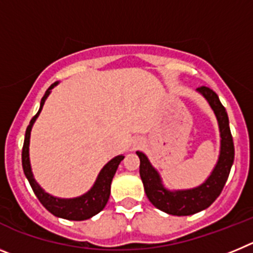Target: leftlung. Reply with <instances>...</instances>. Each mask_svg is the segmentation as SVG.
I'll list each match as a JSON object with an SVG mask.
<instances>
[{"mask_svg":"<svg viewBox=\"0 0 253 253\" xmlns=\"http://www.w3.org/2000/svg\"><path fill=\"white\" fill-rule=\"evenodd\" d=\"M198 92L204 96L213 109L222 138L218 162L204 184L194 189L169 191L162 185L158 172L153 169L146 154L137 152L140 160L139 175L144 185L147 198L157 209L171 215H191L209 208L222 193L234 161L233 138L225 107L222 105L218 95L209 87H198Z\"/></svg>","mask_w":253,"mask_h":253,"instance_id":"8db88e82","label":"left lung"}]
</instances>
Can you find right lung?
Here are the masks:
<instances>
[{
  "mask_svg": "<svg viewBox=\"0 0 253 253\" xmlns=\"http://www.w3.org/2000/svg\"><path fill=\"white\" fill-rule=\"evenodd\" d=\"M58 82H54L49 87L46 92L44 93L42 102H40L39 111L37 113V115L30 120V124L28 125L25 133V140H24V147H22V169H24V173H25L26 178L29 180V184H30L31 189L34 191V194L37 195V198L39 199V202L43 204V207L45 208L48 211H50L53 215L59 216V218L68 219V220H84V219H88L91 216L96 215L97 213H100L102 209L106 205L107 200H109V196H110V186L111 181H113L114 175H115L116 169L119 163L124 160V156H116L115 158H113L111 161L106 163L104 166V169L100 171L99 176L96 178V182L93 184V186L91 187V190L88 193L84 194L82 196H78V198L73 199H59L54 198V196L49 195L48 193H45L42 187L39 186L37 181H35L34 176H33V172H31V166H30V160H29V143H30V131L33 128V124L35 123L37 118L39 116L40 111L43 109V105L45 102L46 97L50 93L51 88L54 86H57Z\"/></svg>",
  "mask_w": 253,
  "mask_h": 253,
  "instance_id": "right-lung-1",
  "label": "right lung"
}]
</instances>
